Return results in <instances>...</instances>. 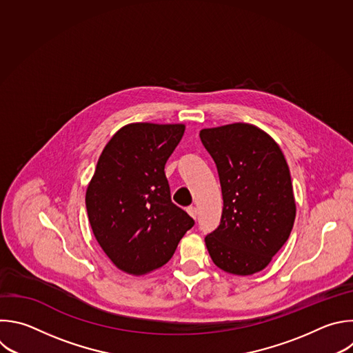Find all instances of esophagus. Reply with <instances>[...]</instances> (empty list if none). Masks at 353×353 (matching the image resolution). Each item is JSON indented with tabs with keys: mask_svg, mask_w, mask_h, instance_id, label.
Returning a JSON list of instances; mask_svg holds the SVG:
<instances>
[{
	"mask_svg": "<svg viewBox=\"0 0 353 353\" xmlns=\"http://www.w3.org/2000/svg\"><path fill=\"white\" fill-rule=\"evenodd\" d=\"M187 212H188V214H190L192 219H196L198 210H196V208H195V206H188V208H187Z\"/></svg>",
	"mask_w": 353,
	"mask_h": 353,
	"instance_id": "1",
	"label": "esophagus"
}]
</instances>
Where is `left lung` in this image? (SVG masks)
Returning a JSON list of instances; mask_svg holds the SVG:
<instances>
[{
  "mask_svg": "<svg viewBox=\"0 0 353 353\" xmlns=\"http://www.w3.org/2000/svg\"><path fill=\"white\" fill-rule=\"evenodd\" d=\"M213 158L223 195L219 227L205 237L213 263L231 274L263 270L288 240L295 199L287 161L277 143L248 123L199 133Z\"/></svg>",
  "mask_w": 353,
  "mask_h": 353,
  "instance_id": "8db88e82",
  "label": "left lung"
}]
</instances>
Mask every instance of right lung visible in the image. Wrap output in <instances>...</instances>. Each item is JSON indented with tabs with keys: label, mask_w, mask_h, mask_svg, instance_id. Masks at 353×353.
Returning a JSON list of instances; mask_svg holds the SVG:
<instances>
[{
	"label": "right lung",
	"mask_w": 353,
	"mask_h": 353,
	"mask_svg": "<svg viewBox=\"0 0 353 353\" xmlns=\"http://www.w3.org/2000/svg\"><path fill=\"white\" fill-rule=\"evenodd\" d=\"M184 125L132 123L105 145L87 187L94 236L113 265L141 276L173 256L194 220L170 199L165 165Z\"/></svg>",
	"instance_id": "add662e5"
}]
</instances>
